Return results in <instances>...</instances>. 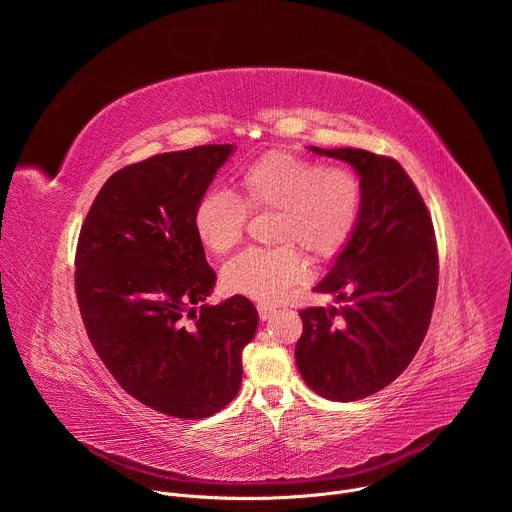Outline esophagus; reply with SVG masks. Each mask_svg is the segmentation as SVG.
<instances>
[{
    "label": "esophagus",
    "mask_w": 512,
    "mask_h": 512,
    "mask_svg": "<svg viewBox=\"0 0 512 512\" xmlns=\"http://www.w3.org/2000/svg\"><path fill=\"white\" fill-rule=\"evenodd\" d=\"M257 310H259V318H261L263 322L271 320V318L275 316V312H277V310H275V308H271V306H259Z\"/></svg>",
    "instance_id": "1"
}]
</instances>
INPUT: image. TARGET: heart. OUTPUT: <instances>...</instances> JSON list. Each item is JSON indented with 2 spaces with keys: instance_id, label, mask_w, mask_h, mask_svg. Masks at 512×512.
<instances>
[{
  "instance_id": "obj_1",
  "label": "heart",
  "mask_w": 512,
  "mask_h": 512,
  "mask_svg": "<svg viewBox=\"0 0 512 512\" xmlns=\"http://www.w3.org/2000/svg\"><path fill=\"white\" fill-rule=\"evenodd\" d=\"M362 208V186L346 168L287 152H269L237 176V198L206 192L194 208V231L214 255L233 251L247 227V212H273L269 241L277 247L249 249L223 269V285L263 304L281 302L308 279V261H324L350 241Z\"/></svg>"
}]
</instances>
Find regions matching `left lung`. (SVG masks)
<instances>
[{
  "mask_svg": "<svg viewBox=\"0 0 512 512\" xmlns=\"http://www.w3.org/2000/svg\"><path fill=\"white\" fill-rule=\"evenodd\" d=\"M310 152L342 160L362 186L356 229L314 287L340 304L302 310L296 364L306 385L332 401H356L393 383L429 328L437 291L431 216L399 162L367 150Z\"/></svg>",
  "mask_w": 512,
  "mask_h": 512,
  "instance_id": "obj_1",
  "label": "left lung"
}]
</instances>
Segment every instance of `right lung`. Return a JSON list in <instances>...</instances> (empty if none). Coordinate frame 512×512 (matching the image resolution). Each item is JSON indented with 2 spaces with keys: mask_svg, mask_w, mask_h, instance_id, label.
Listing matches in <instances>:
<instances>
[{
  "mask_svg": "<svg viewBox=\"0 0 512 512\" xmlns=\"http://www.w3.org/2000/svg\"><path fill=\"white\" fill-rule=\"evenodd\" d=\"M233 152L231 143L200 145L115 172L77 245V300L97 354L131 397L180 419L208 417L235 399L259 322L243 296L204 304L216 273L194 208Z\"/></svg>",
  "mask_w": 512,
  "mask_h": 512,
  "instance_id": "right-lung-1",
  "label": "right lung"
}]
</instances>
